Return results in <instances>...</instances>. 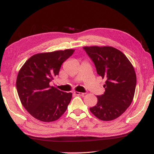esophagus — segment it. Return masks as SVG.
<instances>
[{
    "instance_id": "esophagus-1",
    "label": "esophagus",
    "mask_w": 154,
    "mask_h": 154,
    "mask_svg": "<svg viewBox=\"0 0 154 154\" xmlns=\"http://www.w3.org/2000/svg\"><path fill=\"white\" fill-rule=\"evenodd\" d=\"M74 94H76V95H80V96H83L85 93H80V92H77V91H75Z\"/></svg>"
}]
</instances>
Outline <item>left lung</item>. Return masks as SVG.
<instances>
[{
	"label": "left lung",
	"mask_w": 154,
	"mask_h": 154,
	"mask_svg": "<svg viewBox=\"0 0 154 154\" xmlns=\"http://www.w3.org/2000/svg\"><path fill=\"white\" fill-rule=\"evenodd\" d=\"M95 65L98 75L105 79V92L97 96V104L90 111L97 119H117L131 104L134 96L136 75L133 65L122 51L110 46L83 47Z\"/></svg>",
	"instance_id": "8db88e82"
}]
</instances>
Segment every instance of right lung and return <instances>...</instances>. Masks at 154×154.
I'll return each mask as SVG.
<instances>
[{
  "mask_svg": "<svg viewBox=\"0 0 154 154\" xmlns=\"http://www.w3.org/2000/svg\"><path fill=\"white\" fill-rule=\"evenodd\" d=\"M75 51L72 49L32 55L20 69L16 89L21 103L31 115L42 122L60 119L67 109L72 93L51 87L62 63Z\"/></svg>",
  "mask_w": 154,
  "mask_h": 154,
  "instance_id": "1",
  "label": "right lung"
}]
</instances>
